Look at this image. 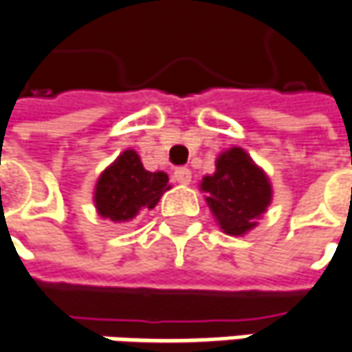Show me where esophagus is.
<instances>
[{
	"label": "esophagus",
	"mask_w": 352,
	"mask_h": 352,
	"mask_svg": "<svg viewBox=\"0 0 352 352\" xmlns=\"http://www.w3.org/2000/svg\"><path fill=\"white\" fill-rule=\"evenodd\" d=\"M173 179L179 185H189L191 183V171L189 169H177L175 173H173Z\"/></svg>",
	"instance_id": "esophagus-1"
}]
</instances>
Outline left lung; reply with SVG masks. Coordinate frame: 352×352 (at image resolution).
I'll return each instance as SVG.
<instances>
[{"label": "left lung", "mask_w": 352, "mask_h": 352, "mask_svg": "<svg viewBox=\"0 0 352 352\" xmlns=\"http://www.w3.org/2000/svg\"><path fill=\"white\" fill-rule=\"evenodd\" d=\"M199 189L221 231L231 237L255 229L273 201L269 175L241 147L223 151L215 161V173L203 177Z\"/></svg>", "instance_id": "1"}]
</instances>
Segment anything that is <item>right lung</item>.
I'll use <instances>...</instances> for the list:
<instances>
[{"label": "right lung", "mask_w": 352, "mask_h": 352, "mask_svg": "<svg viewBox=\"0 0 352 352\" xmlns=\"http://www.w3.org/2000/svg\"><path fill=\"white\" fill-rule=\"evenodd\" d=\"M171 189L163 171H147L133 149H125L97 177L94 203L97 215L113 223L133 221L139 213L153 209L163 193Z\"/></svg>", "instance_id": "1"}]
</instances>
